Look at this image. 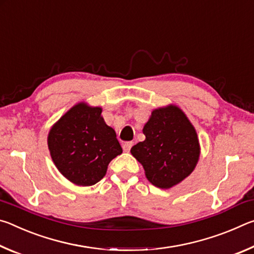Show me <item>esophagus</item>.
<instances>
[{
    "label": "esophagus",
    "instance_id": "esophagus-1",
    "mask_svg": "<svg viewBox=\"0 0 254 254\" xmlns=\"http://www.w3.org/2000/svg\"><path fill=\"white\" fill-rule=\"evenodd\" d=\"M133 144H134V142H132V141H130V142H126L123 143V150L126 152H128L131 150V148L133 147Z\"/></svg>",
    "mask_w": 254,
    "mask_h": 254
}]
</instances>
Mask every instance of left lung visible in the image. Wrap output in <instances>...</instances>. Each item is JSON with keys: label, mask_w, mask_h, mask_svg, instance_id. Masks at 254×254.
<instances>
[{"label": "left lung", "mask_w": 254, "mask_h": 254, "mask_svg": "<svg viewBox=\"0 0 254 254\" xmlns=\"http://www.w3.org/2000/svg\"><path fill=\"white\" fill-rule=\"evenodd\" d=\"M145 140L131 148L150 183L168 189L184 180L196 167L199 143L194 127L177 106L154 110L143 127Z\"/></svg>", "instance_id": "left-lung-1"}]
</instances>
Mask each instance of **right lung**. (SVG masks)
<instances>
[{
	"label": "right lung",
	"mask_w": 254,
	"mask_h": 254,
	"mask_svg": "<svg viewBox=\"0 0 254 254\" xmlns=\"http://www.w3.org/2000/svg\"><path fill=\"white\" fill-rule=\"evenodd\" d=\"M101 113V107L79 103L49 132L48 147L56 167L79 186L100 182L111 160L122 153L117 133L106 126Z\"/></svg>",
	"instance_id": "add662e5"
}]
</instances>
